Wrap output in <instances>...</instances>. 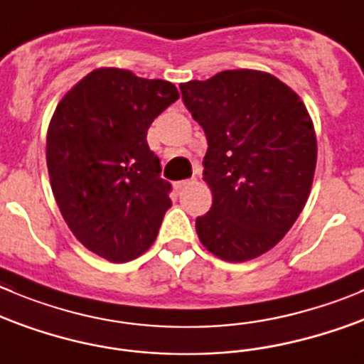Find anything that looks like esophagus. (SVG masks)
Segmentation results:
<instances>
[{
	"label": "esophagus",
	"mask_w": 364,
	"mask_h": 364,
	"mask_svg": "<svg viewBox=\"0 0 364 364\" xmlns=\"http://www.w3.org/2000/svg\"><path fill=\"white\" fill-rule=\"evenodd\" d=\"M189 184H193V180H180V182H175V188L180 191V189L188 188Z\"/></svg>",
	"instance_id": "34e87169"
}]
</instances>
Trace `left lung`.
I'll return each mask as SVG.
<instances>
[{"mask_svg":"<svg viewBox=\"0 0 364 364\" xmlns=\"http://www.w3.org/2000/svg\"><path fill=\"white\" fill-rule=\"evenodd\" d=\"M207 137L203 180L213 205L196 218L200 243L245 262L272 250L302 213L316 168V134L300 96L273 75L230 69L180 84Z\"/></svg>","mask_w":364,"mask_h":364,"instance_id":"left-lung-1","label":"left lung"}]
</instances>
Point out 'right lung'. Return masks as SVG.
<instances>
[{
  "label": "right lung",
  "instance_id": "add662e5",
  "mask_svg": "<svg viewBox=\"0 0 364 364\" xmlns=\"http://www.w3.org/2000/svg\"><path fill=\"white\" fill-rule=\"evenodd\" d=\"M176 100L171 82L100 68L55 109L46 136L51 191L76 240L107 261L146 252L171 207V184L159 175L146 134Z\"/></svg>",
  "mask_w": 364,
  "mask_h": 364
}]
</instances>
